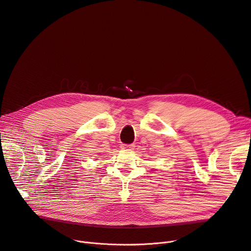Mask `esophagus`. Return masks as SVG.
Returning a JSON list of instances; mask_svg holds the SVG:
<instances>
[{
  "label": "esophagus",
  "mask_w": 251,
  "mask_h": 251,
  "mask_svg": "<svg viewBox=\"0 0 251 251\" xmlns=\"http://www.w3.org/2000/svg\"><path fill=\"white\" fill-rule=\"evenodd\" d=\"M122 149H125V150H133L135 147L134 144H122L121 145Z\"/></svg>",
  "instance_id": "esophagus-1"
}]
</instances>
